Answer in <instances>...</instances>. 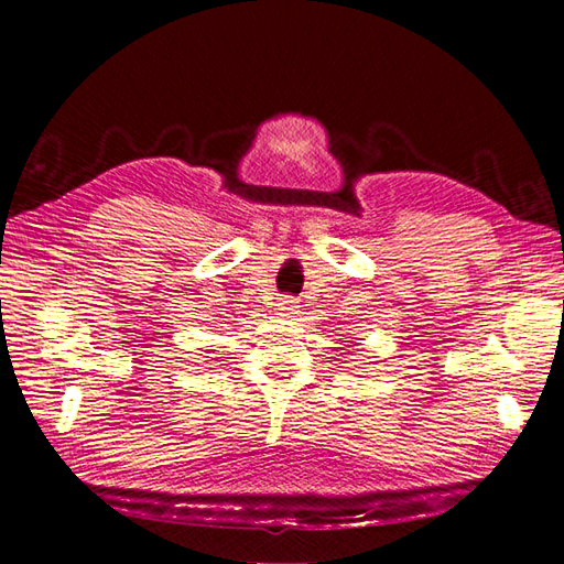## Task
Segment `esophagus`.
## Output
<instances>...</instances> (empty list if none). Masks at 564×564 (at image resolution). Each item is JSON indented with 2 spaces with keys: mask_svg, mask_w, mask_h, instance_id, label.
I'll use <instances>...</instances> for the list:
<instances>
[{
  "mask_svg": "<svg viewBox=\"0 0 564 564\" xmlns=\"http://www.w3.org/2000/svg\"><path fill=\"white\" fill-rule=\"evenodd\" d=\"M279 305H281V310H285V313H293V310L297 307V305H295V301H293V297H291V295H285V297H281V303H279Z\"/></svg>",
  "mask_w": 564,
  "mask_h": 564,
  "instance_id": "1",
  "label": "esophagus"
}]
</instances>
